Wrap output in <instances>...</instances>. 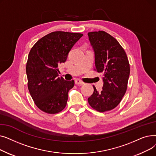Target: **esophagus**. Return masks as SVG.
<instances>
[{
	"instance_id": "34e87169",
	"label": "esophagus",
	"mask_w": 156,
	"mask_h": 156,
	"mask_svg": "<svg viewBox=\"0 0 156 156\" xmlns=\"http://www.w3.org/2000/svg\"><path fill=\"white\" fill-rule=\"evenodd\" d=\"M75 84L76 85H83L85 84V83L83 82V81H81V80L80 79H76L75 80Z\"/></svg>"
}]
</instances>
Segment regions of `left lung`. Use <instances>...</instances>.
<instances>
[{
  "label": "left lung",
  "mask_w": 156,
  "mask_h": 156,
  "mask_svg": "<svg viewBox=\"0 0 156 156\" xmlns=\"http://www.w3.org/2000/svg\"><path fill=\"white\" fill-rule=\"evenodd\" d=\"M90 42L95 52V70L103 73L102 90L88 98L91 107L100 112L115 108L125 95L130 68L125 50L116 38L104 31L89 32Z\"/></svg>",
  "instance_id": "1"
}]
</instances>
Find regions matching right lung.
Segmentation results:
<instances>
[{"label": "right lung", "mask_w": 156, "mask_h": 156, "mask_svg": "<svg viewBox=\"0 0 156 156\" xmlns=\"http://www.w3.org/2000/svg\"><path fill=\"white\" fill-rule=\"evenodd\" d=\"M83 36L78 33L54 31L41 38L28 54L26 71L28 88L37 107L48 114H57L66 107L74 80L58 77L60 64Z\"/></svg>", "instance_id": "obj_1"}]
</instances>
